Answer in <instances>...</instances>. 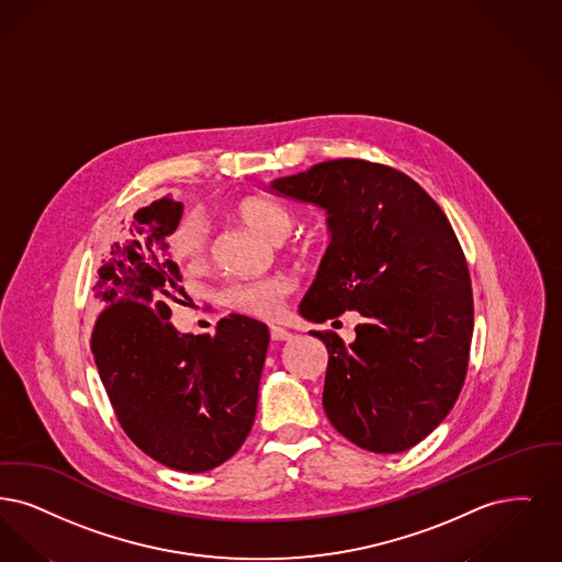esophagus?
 I'll return each mask as SVG.
<instances>
[{"mask_svg": "<svg viewBox=\"0 0 562 562\" xmlns=\"http://www.w3.org/2000/svg\"><path fill=\"white\" fill-rule=\"evenodd\" d=\"M270 338L274 342H283V340L292 338V331H288L285 327H279V325H270Z\"/></svg>", "mask_w": 562, "mask_h": 562, "instance_id": "1", "label": "esophagus"}]
</instances>
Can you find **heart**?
I'll return each mask as SVG.
<instances>
[{
  "mask_svg": "<svg viewBox=\"0 0 562 562\" xmlns=\"http://www.w3.org/2000/svg\"><path fill=\"white\" fill-rule=\"evenodd\" d=\"M235 214L251 228L269 237L270 241L285 239L293 228V216L279 203L245 196L233 205ZM210 254V231L201 216H187L168 239V256L187 270H195L205 265ZM293 292V281L285 274H262L249 279H233L222 288V302L244 315L274 318L281 315L285 297Z\"/></svg>",
  "mask_w": 562,
  "mask_h": 562,
  "instance_id": "1",
  "label": "heart"
}]
</instances>
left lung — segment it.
<instances>
[{
    "label": "left lung",
    "instance_id": "8db88e82",
    "mask_svg": "<svg viewBox=\"0 0 562 562\" xmlns=\"http://www.w3.org/2000/svg\"><path fill=\"white\" fill-rule=\"evenodd\" d=\"M269 189L329 214L331 244L300 313L366 318L350 346L313 331L329 352L325 414L361 449H412L451 412L468 371L474 302L449 220L407 173L366 159L323 161Z\"/></svg>",
    "mask_w": 562,
    "mask_h": 562
}]
</instances>
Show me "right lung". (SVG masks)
Wrapping results in <instances>:
<instances>
[{
    "instance_id": "obj_1",
    "label": "right lung",
    "mask_w": 562,
    "mask_h": 562,
    "mask_svg": "<svg viewBox=\"0 0 562 562\" xmlns=\"http://www.w3.org/2000/svg\"><path fill=\"white\" fill-rule=\"evenodd\" d=\"M182 203L159 196L117 233L92 285L90 348L123 432L159 464L205 472L247 439L269 348V327L228 315L214 334H180L170 304L184 295L166 239Z\"/></svg>"
}]
</instances>
